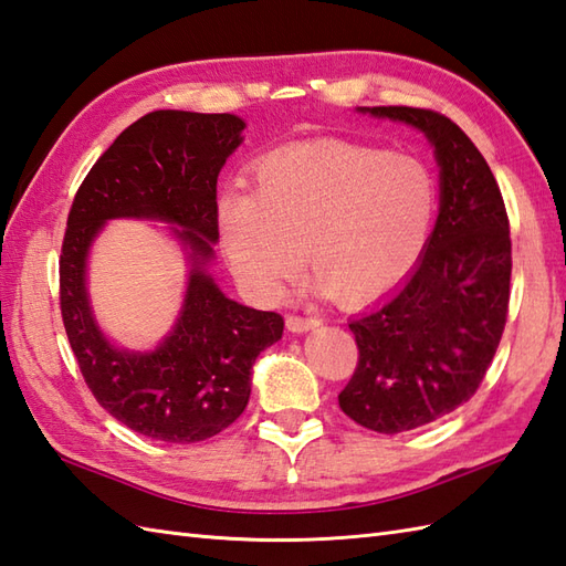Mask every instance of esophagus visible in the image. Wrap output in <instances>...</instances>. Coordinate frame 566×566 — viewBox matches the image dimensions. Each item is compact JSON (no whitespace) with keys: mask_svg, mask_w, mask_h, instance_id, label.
<instances>
[{"mask_svg":"<svg viewBox=\"0 0 566 566\" xmlns=\"http://www.w3.org/2000/svg\"><path fill=\"white\" fill-rule=\"evenodd\" d=\"M323 321L318 318V315H286V327L292 333H304V331H311V327H318Z\"/></svg>","mask_w":566,"mask_h":566,"instance_id":"esophagus-1","label":"esophagus"}]
</instances>
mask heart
<instances>
[{"label": "heart", "mask_w": 566, "mask_h": 566, "mask_svg": "<svg viewBox=\"0 0 566 566\" xmlns=\"http://www.w3.org/2000/svg\"><path fill=\"white\" fill-rule=\"evenodd\" d=\"M437 212V176L417 156L361 144L286 149L258 164L253 190L223 192L221 248L265 301L296 277L304 248L323 286L364 301L417 265Z\"/></svg>", "instance_id": "b5f03b06"}]
</instances>
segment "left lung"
Instances as JSON below:
<instances>
[{"mask_svg": "<svg viewBox=\"0 0 566 566\" xmlns=\"http://www.w3.org/2000/svg\"><path fill=\"white\" fill-rule=\"evenodd\" d=\"M369 113L422 129L441 166L439 219L424 255L396 294L349 321L359 361L337 396L357 424L400 433L478 392L509 315L511 235L494 174L451 117L410 105Z\"/></svg>", "mask_w": 566, "mask_h": 566, "instance_id": "1", "label": "left lung"}]
</instances>
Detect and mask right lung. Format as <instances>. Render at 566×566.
Returning a JSON list of instances; mask_svg holds the SVG:
<instances>
[{
  "label": "right lung",
  "instance_id": "add662e5",
  "mask_svg": "<svg viewBox=\"0 0 566 566\" xmlns=\"http://www.w3.org/2000/svg\"><path fill=\"white\" fill-rule=\"evenodd\" d=\"M243 127L229 113L154 111L139 117L88 170L67 217L60 311L78 371L103 410L156 441L195 443L233 424L251 398L258 354L284 331L280 313L235 304L207 274L219 239L217 176L241 144ZM115 216L176 222L191 248L187 306L151 355L111 348L87 308V245Z\"/></svg>",
  "mask_w": 566,
  "mask_h": 566
}]
</instances>
